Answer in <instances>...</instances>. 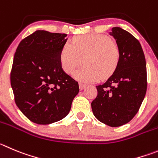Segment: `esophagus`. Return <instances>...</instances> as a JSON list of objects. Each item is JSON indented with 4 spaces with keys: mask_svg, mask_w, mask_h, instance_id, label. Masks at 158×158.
<instances>
[{
    "mask_svg": "<svg viewBox=\"0 0 158 158\" xmlns=\"http://www.w3.org/2000/svg\"><path fill=\"white\" fill-rule=\"evenodd\" d=\"M79 89H80L81 90H82V89H83L84 88L86 87V84L82 83V82H79Z\"/></svg>",
    "mask_w": 158,
    "mask_h": 158,
    "instance_id": "34e87169",
    "label": "esophagus"
}]
</instances>
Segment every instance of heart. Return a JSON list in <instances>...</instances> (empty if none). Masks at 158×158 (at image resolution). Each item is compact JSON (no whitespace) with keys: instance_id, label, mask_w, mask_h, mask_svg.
<instances>
[{"instance_id":"heart-1","label":"heart","mask_w":158,"mask_h":158,"mask_svg":"<svg viewBox=\"0 0 158 158\" xmlns=\"http://www.w3.org/2000/svg\"><path fill=\"white\" fill-rule=\"evenodd\" d=\"M84 82H94L107 79L113 75L120 61V51L107 36L99 34L83 35L75 37L62 48L60 62L64 72Z\"/></svg>"}]
</instances>
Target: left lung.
<instances>
[{"mask_svg":"<svg viewBox=\"0 0 158 158\" xmlns=\"http://www.w3.org/2000/svg\"><path fill=\"white\" fill-rule=\"evenodd\" d=\"M109 34L115 39L120 61L107 82L96 86L91 107L100 122L118 127L130 122L140 107L147 92V66L140 43L130 32L114 27Z\"/></svg>","mask_w":158,"mask_h":158,"instance_id":"left-lung-1","label":"left lung"}]
</instances>
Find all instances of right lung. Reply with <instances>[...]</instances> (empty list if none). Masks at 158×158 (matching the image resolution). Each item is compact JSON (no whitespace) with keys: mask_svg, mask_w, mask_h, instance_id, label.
I'll return each mask as SVG.
<instances>
[{"mask_svg":"<svg viewBox=\"0 0 158 158\" xmlns=\"http://www.w3.org/2000/svg\"><path fill=\"white\" fill-rule=\"evenodd\" d=\"M66 36L37 30L24 38L15 53L10 76L15 101L34 123L48 125L64 118L79 93L78 82L60 62Z\"/></svg>","mask_w":158,"mask_h":158,"instance_id":"1","label":"right lung"}]
</instances>
